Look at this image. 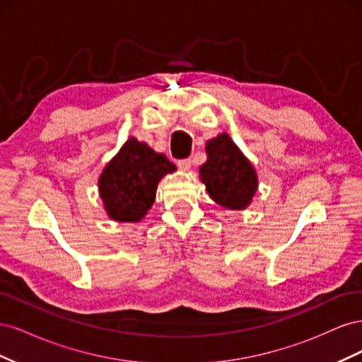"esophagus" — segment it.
<instances>
[{
	"mask_svg": "<svg viewBox=\"0 0 362 362\" xmlns=\"http://www.w3.org/2000/svg\"><path fill=\"white\" fill-rule=\"evenodd\" d=\"M192 166V160L190 158H182V160H178V168L181 170H189Z\"/></svg>",
	"mask_w": 362,
	"mask_h": 362,
	"instance_id": "1",
	"label": "esophagus"
}]
</instances>
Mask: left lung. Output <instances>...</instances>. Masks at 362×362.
<instances>
[{
	"label": "left lung",
	"mask_w": 362,
	"mask_h": 362,
	"mask_svg": "<svg viewBox=\"0 0 362 362\" xmlns=\"http://www.w3.org/2000/svg\"><path fill=\"white\" fill-rule=\"evenodd\" d=\"M208 160L201 166V180L217 204L243 210L257 192V173L226 134L206 144Z\"/></svg>",
	"instance_id": "1"
}]
</instances>
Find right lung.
<instances>
[{
  "instance_id": "obj_1",
  "label": "right lung",
  "mask_w": 362,
  "mask_h": 362,
  "mask_svg": "<svg viewBox=\"0 0 362 362\" xmlns=\"http://www.w3.org/2000/svg\"><path fill=\"white\" fill-rule=\"evenodd\" d=\"M175 169L163 154L129 139L100 178V193L108 216L117 222H139L156 201L158 181Z\"/></svg>"
}]
</instances>
